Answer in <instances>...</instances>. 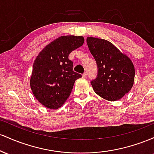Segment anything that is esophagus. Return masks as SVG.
Returning a JSON list of instances; mask_svg holds the SVG:
<instances>
[{
	"label": "esophagus",
	"mask_w": 154,
	"mask_h": 154,
	"mask_svg": "<svg viewBox=\"0 0 154 154\" xmlns=\"http://www.w3.org/2000/svg\"><path fill=\"white\" fill-rule=\"evenodd\" d=\"M82 77H84V78L87 77V72H85V73L82 74Z\"/></svg>",
	"instance_id": "34e87169"
}]
</instances>
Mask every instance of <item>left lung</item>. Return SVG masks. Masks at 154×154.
Returning a JSON list of instances; mask_svg holds the SVG:
<instances>
[{"instance_id": "1", "label": "left lung", "mask_w": 154, "mask_h": 154, "mask_svg": "<svg viewBox=\"0 0 154 154\" xmlns=\"http://www.w3.org/2000/svg\"><path fill=\"white\" fill-rule=\"evenodd\" d=\"M87 44L98 66L97 77L91 81L95 93L109 101L121 99L133 85L132 61L106 40L88 37Z\"/></svg>"}]
</instances>
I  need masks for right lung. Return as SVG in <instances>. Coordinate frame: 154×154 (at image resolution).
I'll return each instance as SVG.
<instances>
[{"instance_id":"obj_1","label":"right lung","mask_w":154,"mask_h":154,"mask_svg":"<svg viewBox=\"0 0 154 154\" xmlns=\"http://www.w3.org/2000/svg\"><path fill=\"white\" fill-rule=\"evenodd\" d=\"M84 41L82 36L59 37L44 48L35 59L30 87L35 98L45 107H61L69 96L75 80L82 77L73 71V62L69 55L82 46Z\"/></svg>"}]
</instances>
